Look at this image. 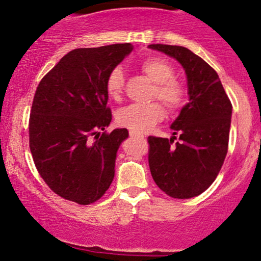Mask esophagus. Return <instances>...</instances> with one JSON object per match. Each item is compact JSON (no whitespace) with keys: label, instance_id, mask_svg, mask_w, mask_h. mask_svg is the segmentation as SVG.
Masks as SVG:
<instances>
[{"label":"esophagus","instance_id":"esophagus-1","mask_svg":"<svg viewBox=\"0 0 261 261\" xmlns=\"http://www.w3.org/2000/svg\"><path fill=\"white\" fill-rule=\"evenodd\" d=\"M130 137L131 139H145L143 135H141L139 133H135V131H130Z\"/></svg>","mask_w":261,"mask_h":261}]
</instances>
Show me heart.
I'll list each match as a JSON object with an SVG mask.
<instances>
[{"label":"heart","mask_w":261,"mask_h":261,"mask_svg":"<svg viewBox=\"0 0 261 261\" xmlns=\"http://www.w3.org/2000/svg\"><path fill=\"white\" fill-rule=\"evenodd\" d=\"M140 68L154 83L151 99H158L170 113L176 112L185 100V88L174 77V68L164 60L148 58L140 64ZM125 76L120 67L110 71L107 77V93L113 100L119 101L124 93ZM164 116V110L160 103L133 104L119 110L116 121L122 127L135 133H147L158 124Z\"/></svg>","instance_id":"b5f03b06"}]
</instances>
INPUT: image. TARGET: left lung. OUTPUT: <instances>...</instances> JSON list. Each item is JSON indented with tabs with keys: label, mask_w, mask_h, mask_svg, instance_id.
Returning <instances> with one entry per match:
<instances>
[{
	"label": "left lung",
	"mask_w": 261,
	"mask_h": 261,
	"mask_svg": "<svg viewBox=\"0 0 261 261\" xmlns=\"http://www.w3.org/2000/svg\"><path fill=\"white\" fill-rule=\"evenodd\" d=\"M175 59L185 70L189 103L170 125L173 136L148 137V164L158 188L174 199L197 196L215 181L227 149L232 104L218 74L184 46L148 45ZM175 134H179L175 142Z\"/></svg>",
	"instance_id": "8db88e82"
}]
</instances>
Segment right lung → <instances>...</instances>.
I'll return each mask as SVG.
<instances>
[{
    "label": "right lung",
    "mask_w": 261,
    "mask_h": 261,
    "mask_svg": "<svg viewBox=\"0 0 261 261\" xmlns=\"http://www.w3.org/2000/svg\"><path fill=\"white\" fill-rule=\"evenodd\" d=\"M131 44L74 49L35 92L29 147L39 174L55 194L89 205L106 194L126 128L101 133L112 121L107 77L133 51Z\"/></svg>",
    "instance_id": "right-lung-1"
}]
</instances>
